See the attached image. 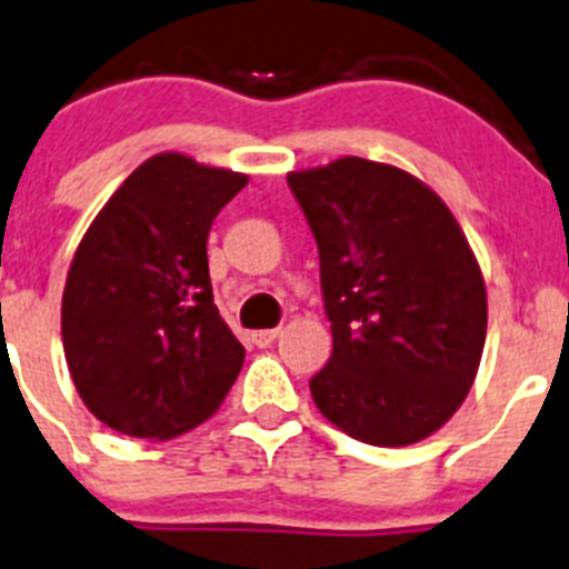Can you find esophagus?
<instances>
[{
    "label": "esophagus",
    "mask_w": 569,
    "mask_h": 569,
    "mask_svg": "<svg viewBox=\"0 0 569 569\" xmlns=\"http://www.w3.org/2000/svg\"><path fill=\"white\" fill-rule=\"evenodd\" d=\"M276 338H279V329H257V332H251V343L259 346V349L270 346Z\"/></svg>",
    "instance_id": "1"
}]
</instances>
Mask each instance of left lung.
Masks as SVG:
<instances>
[{
    "mask_svg": "<svg viewBox=\"0 0 569 569\" xmlns=\"http://www.w3.org/2000/svg\"><path fill=\"white\" fill-rule=\"evenodd\" d=\"M321 259L332 355L310 380L318 410L377 447L447 425L486 343L480 264L441 198L399 167L346 159L290 172Z\"/></svg>",
    "mask_w": 569,
    "mask_h": 569,
    "instance_id": "1",
    "label": "left lung"
}]
</instances>
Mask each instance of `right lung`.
<instances>
[{
    "mask_svg": "<svg viewBox=\"0 0 569 569\" xmlns=\"http://www.w3.org/2000/svg\"><path fill=\"white\" fill-rule=\"evenodd\" d=\"M248 176L159 153L91 220L69 264L61 335L86 408L133 438L207 421L246 360L220 318L207 240Z\"/></svg>",
    "mask_w": 569,
    "mask_h": 569,
    "instance_id": "add662e5",
    "label": "right lung"
}]
</instances>
